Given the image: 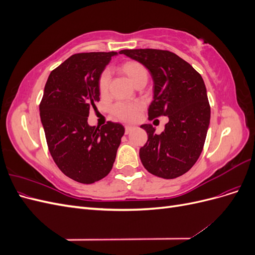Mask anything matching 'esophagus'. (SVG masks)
<instances>
[{
  "label": "esophagus",
  "mask_w": 255,
  "mask_h": 255,
  "mask_svg": "<svg viewBox=\"0 0 255 255\" xmlns=\"http://www.w3.org/2000/svg\"><path fill=\"white\" fill-rule=\"evenodd\" d=\"M133 129V128L132 127H129V126H126V134L128 135V134H129V132L130 130Z\"/></svg>",
  "instance_id": "obj_1"
}]
</instances>
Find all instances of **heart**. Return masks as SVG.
Masks as SVG:
<instances>
[{
	"instance_id": "heart-1",
	"label": "heart",
	"mask_w": 255,
	"mask_h": 255,
	"mask_svg": "<svg viewBox=\"0 0 255 255\" xmlns=\"http://www.w3.org/2000/svg\"><path fill=\"white\" fill-rule=\"evenodd\" d=\"M119 70L127 76L128 80L134 86H136L140 82H146L149 76L148 69L137 60L125 61V63L120 65ZM109 85L110 74L104 71L100 75L99 79V91L102 96H105L107 91H109ZM140 112L141 106L136 103H117L112 109V114L114 117L127 123H132L136 121L138 117H139Z\"/></svg>"
}]
</instances>
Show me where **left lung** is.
I'll list each match as a JSON object with an SVG mask.
<instances>
[{
    "mask_svg": "<svg viewBox=\"0 0 255 255\" xmlns=\"http://www.w3.org/2000/svg\"><path fill=\"white\" fill-rule=\"evenodd\" d=\"M121 54L141 63L154 82V97L149 106V120L168 116L165 130L142 125L148 140L139 156L150 173L175 179L196 164L203 150L210 126L211 106L201 74L187 61L167 50H122Z\"/></svg>",
    "mask_w": 255,
    "mask_h": 255,
    "instance_id": "1",
    "label": "left lung"
}]
</instances>
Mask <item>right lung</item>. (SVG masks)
<instances>
[{
    "instance_id": "add662e5",
    "label": "right lung",
    "mask_w": 255,
    "mask_h": 255,
    "mask_svg": "<svg viewBox=\"0 0 255 255\" xmlns=\"http://www.w3.org/2000/svg\"><path fill=\"white\" fill-rule=\"evenodd\" d=\"M117 52L78 53L50 73L39 105L51 156L70 179L92 184L109 174L125 128L107 121L88 125L89 111L100 101L99 79Z\"/></svg>"
}]
</instances>
